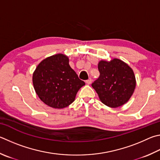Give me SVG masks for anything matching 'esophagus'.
Segmentation results:
<instances>
[{
    "mask_svg": "<svg viewBox=\"0 0 160 160\" xmlns=\"http://www.w3.org/2000/svg\"><path fill=\"white\" fill-rule=\"evenodd\" d=\"M86 83L88 84V85H90V84L92 83V79H91V78H89L88 80H86Z\"/></svg>",
    "mask_w": 160,
    "mask_h": 160,
    "instance_id": "34e87169",
    "label": "esophagus"
}]
</instances>
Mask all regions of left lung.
Listing matches in <instances>:
<instances>
[{
    "mask_svg": "<svg viewBox=\"0 0 160 160\" xmlns=\"http://www.w3.org/2000/svg\"><path fill=\"white\" fill-rule=\"evenodd\" d=\"M99 78L92 84L101 102L110 108L126 103L136 88V78L132 68L119 59L98 62Z\"/></svg>",
    "mask_w": 160,
    "mask_h": 160,
    "instance_id": "obj_1",
    "label": "left lung"
}]
</instances>
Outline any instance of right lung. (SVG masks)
<instances>
[{
    "label": "right lung",
    "mask_w": 160,
    "mask_h": 160,
    "mask_svg": "<svg viewBox=\"0 0 160 160\" xmlns=\"http://www.w3.org/2000/svg\"><path fill=\"white\" fill-rule=\"evenodd\" d=\"M33 85L40 99L53 108H63L75 101L82 86L63 54L52 55L40 62L33 73Z\"/></svg>",
    "instance_id": "1"
}]
</instances>
